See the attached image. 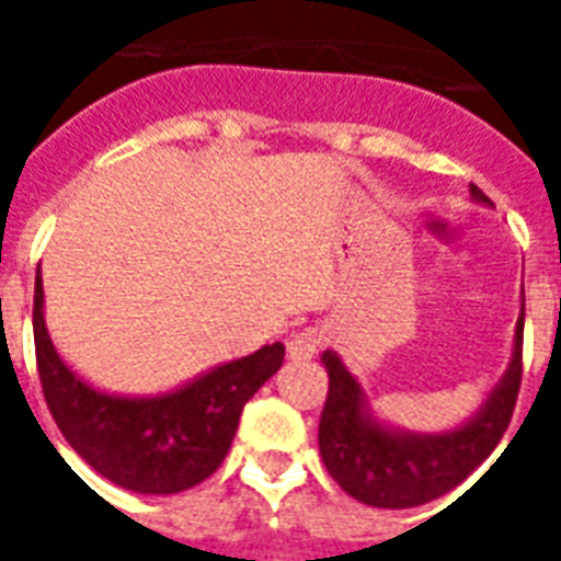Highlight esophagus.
<instances>
[{
	"mask_svg": "<svg viewBox=\"0 0 561 561\" xmlns=\"http://www.w3.org/2000/svg\"><path fill=\"white\" fill-rule=\"evenodd\" d=\"M325 343V332L323 329H317V325H308L302 332L290 334L288 341V358L290 360H308L314 358L317 350Z\"/></svg>",
	"mask_w": 561,
	"mask_h": 561,
	"instance_id": "1",
	"label": "esophagus"
}]
</instances>
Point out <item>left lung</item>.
Wrapping results in <instances>:
<instances>
[{"label":"left lung","instance_id":"obj_1","mask_svg":"<svg viewBox=\"0 0 561 561\" xmlns=\"http://www.w3.org/2000/svg\"><path fill=\"white\" fill-rule=\"evenodd\" d=\"M478 201L489 197L471 186ZM524 311L515 325L513 364L504 381L489 396L486 408L469 425L439 436L399 434L378 425L364 410L360 383L334 352H325L329 396L320 416V454L337 486L360 504L381 510H408L451 492L495 451L510 427L522 387Z\"/></svg>","mask_w":561,"mask_h":561}]
</instances>
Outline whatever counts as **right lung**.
Segmentation results:
<instances>
[{
  "instance_id": "add662e5",
  "label": "right lung",
  "mask_w": 561,
  "mask_h": 561,
  "mask_svg": "<svg viewBox=\"0 0 561 561\" xmlns=\"http://www.w3.org/2000/svg\"><path fill=\"white\" fill-rule=\"evenodd\" d=\"M34 352L60 434L92 469L142 495H174L218 471L253 392L282 367L273 343L157 399H118L83 383L48 341L43 279L34 282Z\"/></svg>"
}]
</instances>
